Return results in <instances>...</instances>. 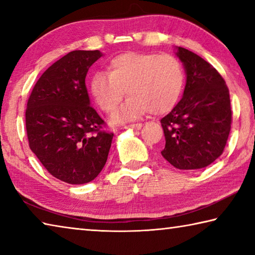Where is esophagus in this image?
Instances as JSON below:
<instances>
[{"label":"esophagus","mask_w":255,"mask_h":255,"mask_svg":"<svg viewBox=\"0 0 255 255\" xmlns=\"http://www.w3.org/2000/svg\"><path fill=\"white\" fill-rule=\"evenodd\" d=\"M141 126H143V125L141 124H131V125H129V128H131V129H136V130H138V129H140L141 128Z\"/></svg>","instance_id":"esophagus-1"}]
</instances>
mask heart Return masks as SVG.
Wrapping results in <instances>:
<instances>
[{
  "mask_svg": "<svg viewBox=\"0 0 255 255\" xmlns=\"http://www.w3.org/2000/svg\"><path fill=\"white\" fill-rule=\"evenodd\" d=\"M184 71L180 60L170 54L126 53L111 60L109 73L92 76L91 92L101 109L112 114L125 96H129L115 123L133 120L146 112L162 115L170 111L182 94Z\"/></svg>",
  "mask_w": 255,
  "mask_h": 255,
  "instance_id": "b5f03b06",
  "label": "heart"
}]
</instances>
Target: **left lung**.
Listing matches in <instances>:
<instances>
[{
	"label": "left lung",
	"instance_id": "left-lung-1",
	"mask_svg": "<svg viewBox=\"0 0 255 255\" xmlns=\"http://www.w3.org/2000/svg\"><path fill=\"white\" fill-rule=\"evenodd\" d=\"M176 55L187 83L182 99L161 119L165 136L161 154L176 169H202L226 146L232 125L230 91L217 70L200 56L182 47Z\"/></svg>",
	"mask_w": 255,
	"mask_h": 255
}]
</instances>
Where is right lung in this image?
Masks as SVG:
<instances>
[{"mask_svg": "<svg viewBox=\"0 0 255 255\" xmlns=\"http://www.w3.org/2000/svg\"><path fill=\"white\" fill-rule=\"evenodd\" d=\"M99 50H73L44 72L25 109L29 147L56 179L88 183L107 162L114 133L90 106L85 85Z\"/></svg>", "mask_w": 255, "mask_h": 255, "instance_id": "right-lung-1", "label": "right lung"}]
</instances>
